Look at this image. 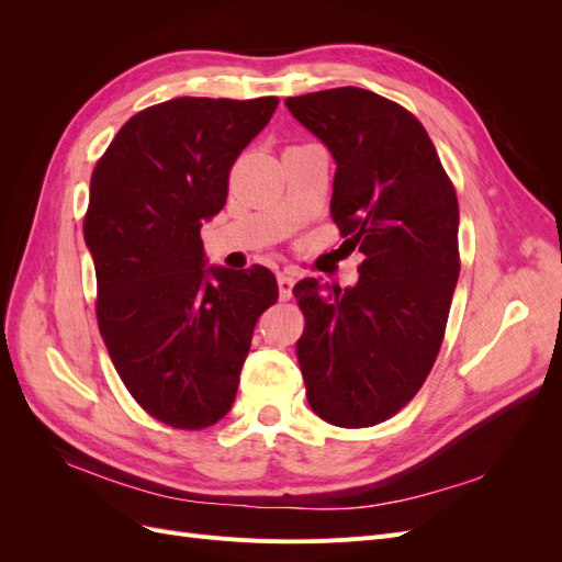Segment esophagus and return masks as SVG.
I'll return each mask as SVG.
<instances>
[{
	"instance_id": "1",
	"label": "esophagus",
	"mask_w": 562,
	"mask_h": 562,
	"mask_svg": "<svg viewBox=\"0 0 562 562\" xmlns=\"http://www.w3.org/2000/svg\"><path fill=\"white\" fill-rule=\"evenodd\" d=\"M293 285H295V279L291 274H279V293H281V300H291L293 295Z\"/></svg>"
}]
</instances>
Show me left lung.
Returning <instances> with one entry per match:
<instances>
[{
  "label": "left lung",
  "instance_id": "obj_1",
  "mask_svg": "<svg viewBox=\"0 0 562 562\" xmlns=\"http://www.w3.org/2000/svg\"><path fill=\"white\" fill-rule=\"evenodd\" d=\"M285 105L330 149L333 223L363 252L353 288H293L307 401L335 427H375L415 398L443 345L459 279L454 184L427 128L394 100L342 87Z\"/></svg>",
  "mask_w": 562,
  "mask_h": 562
}]
</instances>
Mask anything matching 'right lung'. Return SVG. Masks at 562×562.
Returning a JSON list of instances; mask_svg holds the SVG:
<instances>
[{"mask_svg": "<svg viewBox=\"0 0 562 562\" xmlns=\"http://www.w3.org/2000/svg\"><path fill=\"white\" fill-rule=\"evenodd\" d=\"M277 105V95L166 100L133 114L93 168L83 239L98 328L128 394L173 429L229 413L255 323L279 300L267 267H206L201 241L236 157Z\"/></svg>", "mask_w": 562, "mask_h": 562, "instance_id": "1", "label": "right lung"}]
</instances>
